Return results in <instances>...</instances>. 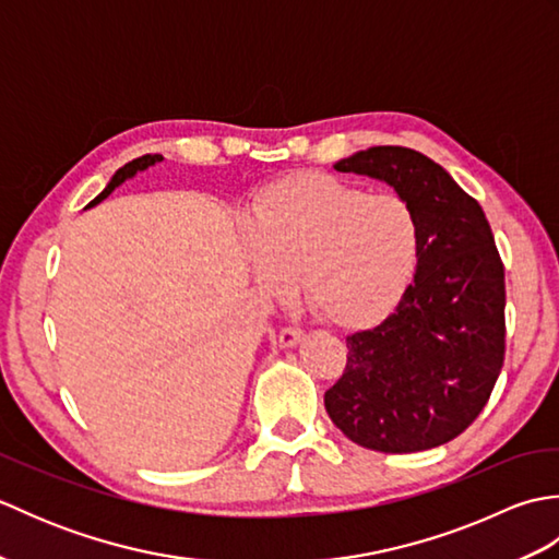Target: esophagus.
I'll use <instances>...</instances> for the list:
<instances>
[{"label":"esophagus","mask_w":559,"mask_h":559,"mask_svg":"<svg viewBox=\"0 0 559 559\" xmlns=\"http://www.w3.org/2000/svg\"><path fill=\"white\" fill-rule=\"evenodd\" d=\"M300 341H302V331L300 329H295V326L281 329V334H278V346L281 348H295Z\"/></svg>","instance_id":"obj_1"}]
</instances>
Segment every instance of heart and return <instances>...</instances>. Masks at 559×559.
Masks as SVG:
<instances>
[{"label":"heart","mask_w":559,"mask_h":559,"mask_svg":"<svg viewBox=\"0 0 559 559\" xmlns=\"http://www.w3.org/2000/svg\"><path fill=\"white\" fill-rule=\"evenodd\" d=\"M240 245L261 293L286 298L302 276L307 302L326 322L360 331L394 314L411 288L420 221L401 194L300 173L261 189Z\"/></svg>","instance_id":"obj_1"}]
</instances>
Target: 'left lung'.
I'll use <instances>...</instances> for the list:
<instances>
[{"label": "left lung", "mask_w": 559, "mask_h": 559, "mask_svg": "<svg viewBox=\"0 0 559 559\" xmlns=\"http://www.w3.org/2000/svg\"><path fill=\"white\" fill-rule=\"evenodd\" d=\"M334 168L408 201L420 259L396 312L346 338V370L324 394L329 418L384 454L447 444L478 418L504 362V266L490 223L442 165L413 148L372 146Z\"/></svg>", "instance_id": "1"}]
</instances>
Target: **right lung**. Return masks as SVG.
I'll list each match as a JSON object with an SVG mask.
<instances>
[{
	"instance_id": "1",
	"label": "right lung",
	"mask_w": 559,
	"mask_h": 559,
	"mask_svg": "<svg viewBox=\"0 0 559 559\" xmlns=\"http://www.w3.org/2000/svg\"><path fill=\"white\" fill-rule=\"evenodd\" d=\"M158 163H163V156H158V153H148V156H141V158H136V160H132V163H127V165H122L120 170H117L112 177H110V182L105 185V189L103 192L91 201V204L86 206V209H93V206H98L103 199H108L117 187L120 185H124L127 180H134V177L139 175V173H146L148 168H153V165H158ZM83 209V211H86Z\"/></svg>"
}]
</instances>
